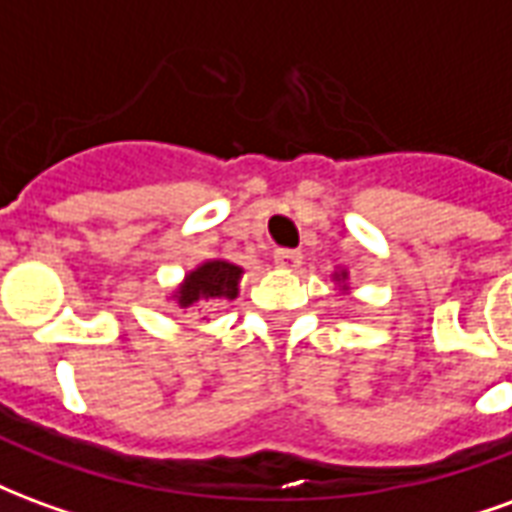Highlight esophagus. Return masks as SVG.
Returning <instances> with one entry per match:
<instances>
[{
	"instance_id": "esophagus-1",
	"label": "esophagus",
	"mask_w": 512,
	"mask_h": 512,
	"mask_svg": "<svg viewBox=\"0 0 512 512\" xmlns=\"http://www.w3.org/2000/svg\"><path fill=\"white\" fill-rule=\"evenodd\" d=\"M274 266L285 268V271H293V268L301 266V252L296 249H277L274 252Z\"/></svg>"
}]
</instances>
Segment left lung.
Segmentation results:
<instances>
[{"label":"left lung","instance_id":"obj_1","mask_svg":"<svg viewBox=\"0 0 512 512\" xmlns=\"http://www.w3.org/2000/svg\"><path fill=\"white\" fill-rule=\"evenodd\" d=\"M334 277L340 279V282H345V277H348V274H345V271H340V274H334ZM345 290V288H343Z\"/></svg>","mask_w":512,"mask_h":512}]
</instances>
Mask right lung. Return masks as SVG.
Returning <instances> with one entry per match:
<instances>
[{"label": "right lung", "instance_id": "right-lung-1", "mask_svg": "<svg viewBox=\"0 0 512 512\" xmlns=\"http://www.w3.org/2000/svg\"><path fill=\"white\" fill-rule=\"evenodd\" d=\"M241 274V266L230 260H205L202 266L186 274L172 299L178 301L180 310H189L200 301H233L238 296Z\"/></svg>", "mask_w": 512, "mask_h": 512}]
</instances>
